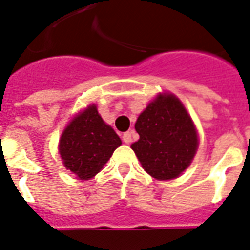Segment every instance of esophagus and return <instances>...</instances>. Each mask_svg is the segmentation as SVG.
<instances>
[{"label": "esophagus", "mask_w": 250, "mask_h": 250, "mask_svg": "<svg viewBox=\"0 0 250 250\" xmlns=\"http://www.w3.org/2000/svg\"><path fill=\"white\" fill-rule=\"evenodd\" d=\"M122 140H123V142H125V143H131L132 142V133H131V132H125V133H123Z\"/></svg>", "instance_id": "34e87169"}]
</instances>
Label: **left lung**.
Instances as JSON below:
<instances>
[{
    "label": "left lung",
    "mask_w": 250,
    "mask_h": 250,
    "mask_svg": "<svg viewBox=\"0 0 250 250\" xmlns=\"http://www.w3.org/2000/svg\"><path fill=\"white\" fill-rule=\"evenodd\" d=\"M134 128L140 140L131 147L152 177L176 179L190 166L199 138L192 119L176 95L160 93L141 113Z\"/></svg>",
    "instance_id": "obj_1"
}]
</instances>
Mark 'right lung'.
Instances as JSON below:
<instances>
[{"mask_svg": "<svg viewBox=\"0 0 250 250\" xmlns=\"http://www.w3.org/2000/svg\"><path fill=\"white\" fill-rule=\"evenodd\" d=\"M121 145L118 134L102 119L95 104H90L66 125L59 141V153L64 166L77 179L89 180Z\"/></svg>", "mask_w": 250, "mask_h": 250, "instance_id": "1", "label": "right lung"}]
</instances>
